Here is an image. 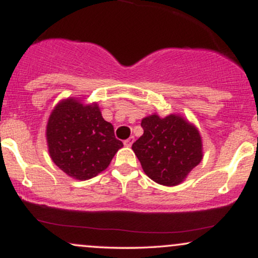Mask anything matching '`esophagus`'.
<instances>
[{
    "label": "esophagus",
    "instance_id": "1",
    "mask_svg": "<svg viewBox=\"0 0 258 258\" xmlns=\"http://www.w3.org/2000/svg\"><path fill=\"white\" fill-rule=\"evenodd\" d=\"M133 142H135V138L130 137L128 139H126V141L123 142V144H125V147H131L133 144Z\"/></svg>",
    "mask_w": 258,
    "mask_h": 258
}]
</instances>
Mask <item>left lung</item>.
Listing matches in <instances>:
<instances>
[{"label":"left lung","mask_w":258,"mask_h":258,"mask_svg":"<svg viewBox=\"0 0 258 258\" xmlns=\"http://www.w3.org/2000/svg\"><path fill=\"white\" fill-rule=\"evenodd\" d=\"M144 133L132 144L144 173L159 184L173 186L184 180L203 160L199 130L178 114L142 120Z\"/></svg>","instance_id":"8db88e82"}]
</instances>
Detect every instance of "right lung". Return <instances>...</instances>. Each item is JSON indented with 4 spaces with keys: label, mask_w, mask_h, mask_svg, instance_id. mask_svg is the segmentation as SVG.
<instances>
[{
    "label": "right lung",
    "mask_w": 258,
    "mask_h": 258,
    "mask_svg": "<svg viewBox=\"0 0 258 258\" xmlns=\"http://www.w3.org/2000/svg\"><path fill=\"white\" fill-rule=\"evenodd\" d=\"M46 139L52 161L79 180L104 171L123 147L115 138L111 123L103 119L98 104H84L74 97L54 106L47 121Z\"/></svg>",
    "instance_id": "right-lung-1"
}]
</instances>
